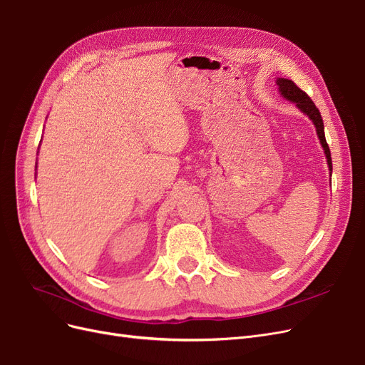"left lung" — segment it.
Masks as SVG:
<instances>
[{
	"label": "left lung",
	"instance_id": "1",
	"mask_svg": "<svg viewBox=\"0 0 365 365\" xmlns=\"http://www.w3.org/2000/svg\"><path fill=\"white\" fill-rule=\"evenodd\" d=\"M276 83L279 86V92L282 93V97L296 103L297 108L304 113L309 116V120H312L315 128H317V135H319V139L322 143V147L324 150V155L327 159V165L329 170L332 171V158H331V150H329V145L326 143V138H324V125H323V120H322V115L317 109V106L314 104V101L311 100V97L308 96L307 92H303L296 83H294L292 80L288 78H277Z\"/></svg>",
	"mask_w": 365,
	"mask_h": 365
}]
</instances>
